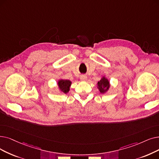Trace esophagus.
<instances>
[{"mask_svg":"<svg viewBox=\"0 0 159 159\" xmlns=\"http://www.w3.org/2000/svg\"><path fill=\"white\" fill-rule=\"evenodd\" d=\"M87 80V77L86 75H81L80 76V80L86 81Z\"/></svg>","mask_w":159,"mask_h":159,"instance_id":"34e87169","label":"esophagus"}]
</instances>
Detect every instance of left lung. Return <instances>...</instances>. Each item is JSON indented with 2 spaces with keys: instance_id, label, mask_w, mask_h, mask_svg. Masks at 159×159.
Segmentation results:
<instances>
[{
  "instance_id": "1",
  "label": "left lung",
  "mask_w": 159,
  "mask_h": 159,
  "mask_svg": "<svg viewBox=\"0 0 159 159\" xmlns=\"http://www.w3.org/2000/svg\"><path fill=\"white\" fill-rule=\"evenodd\" d=\"M110 88V83L108 80L105 78V77H102L101 79L98 82V88L101 93H105L107 92Z\"/></svg>"
}]
</instances>
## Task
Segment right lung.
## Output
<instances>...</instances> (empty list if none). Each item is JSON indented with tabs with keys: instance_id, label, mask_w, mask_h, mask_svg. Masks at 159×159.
Wrapping results in <instances>:
<instances>
[{
	"instance_id": "obj_1",
	"label": "right lung",
	"mask_w": 159,
	"mask_h": 159,
	"mask_svg": "<svg viewBox=\"0 0 159 159\" xmlns=\"http://www.w3.org/2000/svg\"><path fill=\"white\" fill-rule=\"evenodd\" d=\"M71 85V82L69 80L60 79L58 82V86L60 90L64 93H67L69 92Z\"/></svg>"
}]
</instances>
